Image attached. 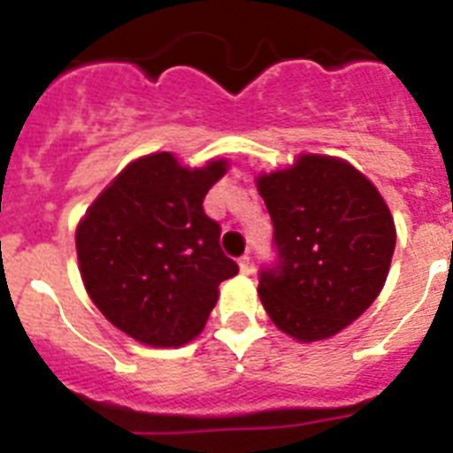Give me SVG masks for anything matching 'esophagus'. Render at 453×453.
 <instances>
[{
    "mask_svg": "<svg viewBox=\"0 0 453 453\" xmlns=\"http://www.w3.org/2000/svg\"><path fill=\"white\" fill-rule=\"evenodd\" d=\"M238 265H240V272H242V274H250V272H251V258H250V256H240Z\"/></svg>",
    "mask_w": 453,
    "mask_h": 453,
    "instance_id": "1",
    "label": "esophagus"
}]
</instances>
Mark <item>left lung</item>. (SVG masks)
Returning <instances> with one entry per match:
<instances>
[{
  "label": "left lung",
  "mask_w": 453,
  "mask_h": 453,
  "mask_svg": "<svg viewBox=\"0 0 453 453\" xmlns=\"http://www.w3.org/2000/svg\"><path fill=\"white\" fill-rule=\"evenodd\" d=\"M274 226L276 263L258 295L272 322L302 342L342 331L379 297L395 222L372 181L334 156L302 154L256 179Z\"/></svg>",
  "instance_id": "1"
}]
</instances>
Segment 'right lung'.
<instances>
[{
  "label": "right lung",
  "instance_id": "right-lung-1",
  "mask_svg": "<svg viewBox=\"0 0 453 453\" xmlns=\"http://www.w3.org/2000/svg\"><path fill=\"white\" fill-rule=\"evenodd\" d=\"M226 161L181 167L170 151L129 163L77 226L83 286L104 318L150 347H179L203 329L218 286L238 274L203 197Z\"/></svg>",
  "mask_w": 453,
  "mask_h": 453
}]
</instances>
